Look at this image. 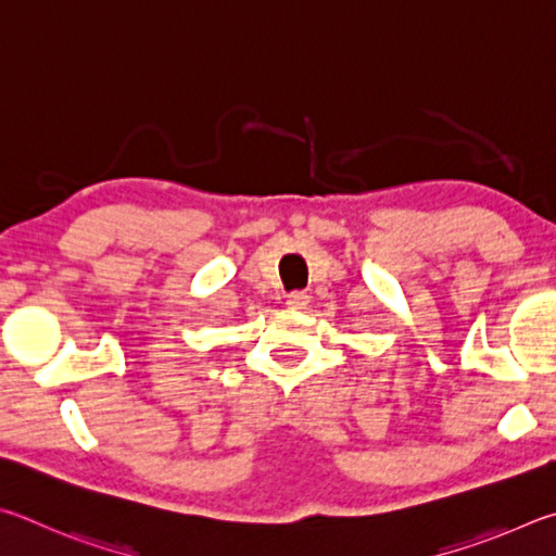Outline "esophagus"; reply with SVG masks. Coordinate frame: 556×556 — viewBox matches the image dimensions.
Instances as JSON below:
<instances>
[{
	"label": "esophagus",
	"instance_id": "obj_1",
	"mask_svg": "<svg viewBox=\"0 0 556 556\" xmlns=\"http://www.w3.org/2000/svg\"><path fill=\"white\" fill-rule=\"evenodd\" d=\"M307 303H309V295H307V293H300V290H298V293H290V295L286 298V305H288L290 309H298V313H300V309H305Z\"/></svg>",
	"mask_w": 556,
	"mask_h": 556
}]
</instances>
